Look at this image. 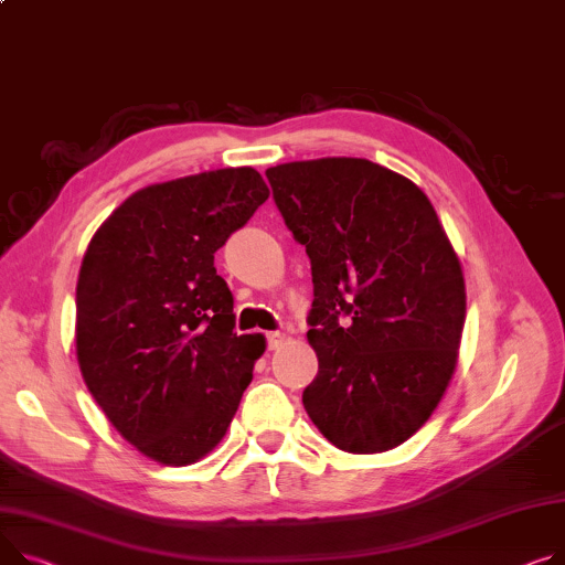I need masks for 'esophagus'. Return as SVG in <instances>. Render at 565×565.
<instances>
[{
  "label": "esophagus",
  "mask_w": 565,
  "mask_h": 565,
  "mask_svg": "<svg viewBox=\"0 0 565 565\" xmlns=\"http://www.w3.org/2000/svg\"><path fill=\"white\" fill-rule=\"evenodd\" d=\"M266 338H268V350H279L286 341V335L281 331H270L266 333Z\"/></svg>",
  "instance_id": "1"
}]
</instances>
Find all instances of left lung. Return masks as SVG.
<instances>
[{
    "label": "left lung",
    "instance_id": "obj_1",
    "mask_svg": "<svg viewBox=\"0 0 565 565\" xmlns=\"http://www.w3.org/2000/svg\"><path fill=\"white\" fill-rule=\"evenodd\" d=\"M266 177L311 258L318 374L305 408L343 452H386L429 420L455 374L466 322L459 256L427 195L384 166L338 157Z\"/></svg>",
    "mask_w": 565,
    "mask_h": 565
}]
</instances>
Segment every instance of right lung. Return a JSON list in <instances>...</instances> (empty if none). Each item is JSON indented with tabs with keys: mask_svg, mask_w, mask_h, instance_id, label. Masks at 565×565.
<instances>
[{
	"mask_svg": "<svg viewBox=\"0 0 565 565\" xmlns=\"http://www.w3.org/2000/svg\"><path fill=\"white\" fill-rule=\"evenodd\" d=\"M268 195L254 168L147 185L86 249L74 333L84 382L110 425L159 463L211 452L266 352L260 333L234 331L213 254Z\"/></svg>",
	"mask_w": 565,
	"mask_h": 565,
	"instance_id": "add662e5",
	"label": "right lung"
}]
</instances>
